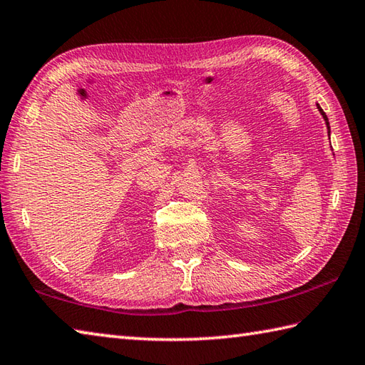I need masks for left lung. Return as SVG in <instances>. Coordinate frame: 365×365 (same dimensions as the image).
<instances>
[{
  "label": "left lung",
  "mask_w": 365,
  "mask_h": 365,
  "mask_svg": "<svg viewBox=\"0 0 365 365\" xmlns=\"http://www.w3.org/2000/svg\"><path fill=\"white\" fill-rule=\"evenodd\" d=\"M318 110H319V113H322V115H323V118H324V121H326V125H328V129H329V121H328V116H326V113H324V111H323V108H322V107H319V106H318Z\"/></svg>",
  "instance_id": "obj_1"
}]
</instances>
